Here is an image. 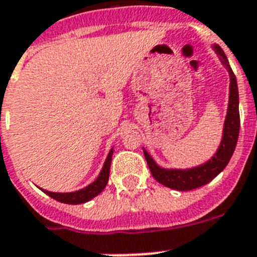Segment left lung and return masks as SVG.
<instances>
[{
  "mask_svg": "<svg viewBox=\"0 0 257 257\" xmlns=\"http://www.w3.org/2000/svg\"><path fill=\"white\" fill-rule=\"evenodd\" d=\"M218 59L221 61L222 66L229 72L230 77V85H229V103H227L226 116H225L224 129H222V138L220 142L217 151L211 156V159L207 160L198 167L187 169L176 168H163L158 166L151 155L144 149L145 158H146L147 166L150 168L151 175L159 184L167 187L175 189L178 191H189L200 187L203 185L212 181L220 172L224 171L225 167L230 160L234 150H235L238 135H239V95H238V85H236L235 75L231 71L227 58L222 49L218 45H212Z\"/></svg>",
  "mask_w": 257,
  "mask_h": 257,
  "instance_id": "left-lung-1",
  "label": "left lung"
}]
</instances>
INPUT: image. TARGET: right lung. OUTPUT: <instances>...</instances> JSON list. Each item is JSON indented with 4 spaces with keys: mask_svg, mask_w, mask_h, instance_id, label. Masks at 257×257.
<instances>
[{
    "mask_svg": "<svg viewBox=\"0 0 257 257\" xmlns=\"http://www.w3.org/2000/svg\"><path fill=\"white\" fill-rule=\"evenodd\" d=\"M112 154H113V147L110 150L108 155L106 158L103 167H102L101 173L98 175L94 181L88 185L84 189H80L77 191H71V193H53V191H48L41 189L45 194L51 196L53 199L58 200L61 203H66V204H81V203H86L90 199H93L94 196L98 194H101L103 189L106 187L107 182H108V176H110V167H111V160H112Z\"/></svg>",
    "mask_w": 257,
    "mask_h": 257,
    "instance_id": "add662e5",
    "label": "right lung"
}]
</instances>
